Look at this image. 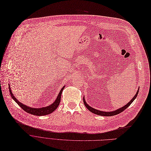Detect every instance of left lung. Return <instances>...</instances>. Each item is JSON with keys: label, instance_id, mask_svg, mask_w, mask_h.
I'll return each instance as SVG.
<instances>
[{"label": "left lung", "instance_id": "left-lung-1", "mask_svg": "<svg viewBox=\"0 0 151 151\" xmlns=\"http://www.w3.org/2000/svg\"><path fill=\"white\" fill-rule=\"evenodd\" d=\"M139 88H138V91H136V95L133 96V98L130 100V102H128L127 104H125V106H124L123 107H120V108H119L116 110H114L113 111H110V112H106V111H99V110H98V109H96L95 108H93L92 107L90 106L87 103V102H86L85 99V96H83V103H84V104L85 106V107H87V108L92 113H94L95 114H96V115H98V116H115V115H117V114H120V112H123L125 109H126L127 107L128 106H130V105L133 102L134 100L136 98V97H137L138 96V92H139Z\"/></svg>", "mask_w": 151, "mask_h": 151}]
</instances>
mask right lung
<instances>
[{
  "instance_id": "add662e5",
  "label": "right lung",
  "mask_w": 151,
  "mask_h": 151,
  "mask_svg": "<svg viewBox=\"0 0 151 151\" xmlns=\"http://www.w3.org/2000/svg\"><path fill=\"white\" fill-rule=\"evenodd\" d=\"M64 87H65V85L63 86V87L61 88L60 90V93H58V96L56 97V99L55 100V101L49 106H47L46 107H39V108H34V107H31L29 106H27L23 103H21L19 102L18 100L14 96L13 93L11 90L10 86L9 84V91L11 97L13 98V99L22 108L24 111L29 114H31L32 115H35V116H45V115H48L49 114H51L53 112L55 109H56L57 107H58L60 101H61V93L62 91H63Z\"/></svg>"
}]
</instances>
